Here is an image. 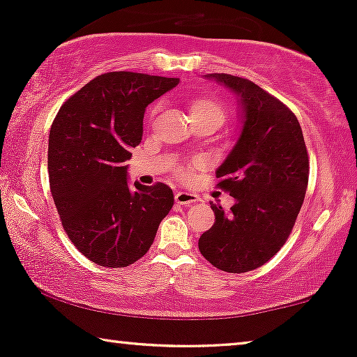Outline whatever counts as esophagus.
<instances>
[{
    "instance_id": "34e87169",
    "label": "esophagus",
    "mask_w": 357,
    "mask_h": 357,
    "mask_svg": "<svg viewBox=\"0 0 357 357\" xmlns=\"http://www.w3.org/2000/svg\"><path fill=\"white\" fill-rule=\"evenodd\" d=\"M175 202L178 204H183V206H190V204L199 202V197L190 192H177L175 193Z\"/></svg>"
}]
</instances>
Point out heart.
Segmentation results:
<instances>
[{"label":"heart","instance_id":"b5f03b06","mask_svg":"<svg viewBox=\"0 0 357 357\" xmlns=\"http://www.w3.org/2000/svg\"><path fill=\"white\" fill-rule=\"evenodd\" d=\"M190 110H192V119H198V116H211L222 123L224 116H226V110L221 102L216 97H199L195 99L190 104Z\"/></svg>","mask_w":357,"mask_h":357}]
</instances>
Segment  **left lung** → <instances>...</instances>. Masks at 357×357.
I'll return each mask as SVG.
<instances>
[{
	"mask_svg": "<svg viewBox=\"0 0 357 357\" xmlns=\"http://www.w3.org/2000/svg\"><path fill=\"white\" fill-rule=\"evenodd\" d=\"M231 89L238 102L241 136L219 165L218 185L236 203L231 211L211 203L214 226L198 241L202 255L219 270L245 273L265 265L289 237L309 183V155L296 115L255 82L204 75Z\"/></svg>",
	"mask_w": 357,
	"mask_h": 357,
	"instance_id": "1",
	"label": "left lung"
}]
</instances>
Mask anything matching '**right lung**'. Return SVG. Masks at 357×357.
I'll return each instance as SVG.
<instances>
[{"label": "right lung", "instance_id": "add662e5", "mask_svg": "<svg viewBox=\"0 0 357 357\" xmlns=\"http://www.w3.org/2000/svg\"><path fill=\"white\" fill-rule=\"evenodd\" d=\"M178 77L112 71L61 105L48 138V177L63 229L96 265L123 268L153 245L174 206L165 183L126 182L131 148L143 138L146 107Z\"/></svg>", "mask_w": 357, "mask_h": 357}]
</instances>
